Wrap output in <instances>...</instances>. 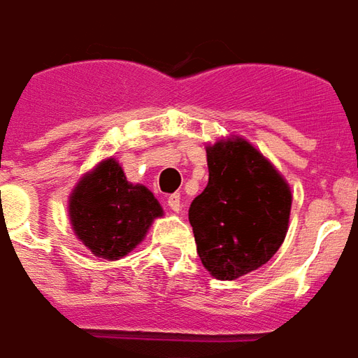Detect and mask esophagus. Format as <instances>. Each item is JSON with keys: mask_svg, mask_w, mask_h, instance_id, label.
<instances>
[{"mask_svg": "<svg viewBox=\"0 0 358 358\" xmlns=\"http://www.w3.org/2000/svg\"><path fill=\"white\" fill-rule=\"evenodd\" d=\"M168 206L171 211H176V213H179L181 211V196L179 194H171L168 198Z\"/></svg>", "mask_w": 358, "mask_h": 358, "instance_id": "obj_1", "label": "esophagus"}]
</instances>
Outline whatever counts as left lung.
I'll list each match as a JSON object with an SVG mask.
<instances>
[{
  "mask_svg": "<svg viewBox=\"0 0 358 358\" xmlns=\"http://www.w3.org/2000/svg\"><path fill=\"white\" fill-rule=\"evenodd\" d=\"M209 181L189 209L196 249L206 270L232 281L278 252L289 230L292 194L268 158L241 138L208 149Z\"/></svg>",
  "mask_w": 358,
  "mask_h": 358,
  "instance_id": "left-lung-1",
  "label": "left lung"
}]
</instances>
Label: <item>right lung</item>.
I'll return each instance as SVG.
<instances>
[{"label": "right lung", "mask_w": 358, "mask_h": 358, "mask_svg": "<svg viewBox=\"0 0 358 358\" xmlns=\"http://www.w3.org/2000/svg\"><path fill=\"white\" fill-rule=\"evenodd\" d=\"M160 203L143 185H131L120 164L107 158L80 177L69 196V220L75 236L94 257L118 260L143 241L152 220L162 217Z\"/></svg>", "instance_id": "obj_1"}]
</instances>
